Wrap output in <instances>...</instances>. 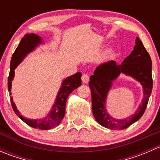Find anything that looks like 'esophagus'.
Listing matches in <instances>:
<instances>
[{"instance_id": "34e87169", "label": "esophagus", "mask_w": 160, "mask_h": 160, "mask_svg": "<svg viewBox=\"0 0 160 160\" xmlns=\"http://www.w3.org/2000/svg\"><path fill=\"white\" fill-rule=\"evenodd\" d=\"M81 79L83 83H88L89 82V76L88 74H83Z\"/></svg>"}]
</instances>
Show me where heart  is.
<instances>
[{
	"instance_id": "1",
	"label": "heart",
	"mask_w": 160,
	"mask_h": 160,
	"mask_svg": "<svg viewBox=\"0 0 160 160\" xmlns=\"http://www.w3.org/2000/svg\"><path fill=\"white\" fill-rule=\"evenodd\" d=\"M107 53L110 57H114V56H115L116 54V51L114 49H111L108 51Z\"/></svg>"
}]
</instances>
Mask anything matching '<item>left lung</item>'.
<instances>
[{"instance_id":"left-lung-1","label":"left lung","mask_w":160,"mask_h":160,"mask_svg":"<svg viewBox=\"0 0 160 160\" xmlns=\"http://www.w3.org/2000/svg\"><path fill=\"white\" fill-rule=\"evenodd\" d=\"M121 73L132 77L140 82L143 86L144 97L133 115L126 119H116L107 112L106 101L112 83ZM90 80L92 111L100 125L111 130H121L127 128L137 122L146 111L152 89V60L140 38L137 37L133 51L122 64H117L113 60L101 64L95 69Z\"/></svg>"}]
</instances>
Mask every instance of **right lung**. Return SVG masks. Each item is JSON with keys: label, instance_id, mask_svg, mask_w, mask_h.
<instances>
[{"label": "right lung", "instance_id": "right-lung-1", "mask_svg": "<svg viewBox=\"0 0 160 160\" xmlns=\"http://www.w3.org/2000/svg\"><path fill=\"white\" fill-rule=\"evenodd\" d=\"M42 38L39 35L34 33L26 34L22 38L11 59L10 73H9L8 80V91L10 92V95H11V83L14 77V70L23 61V59L26 57L28 53L34 51L39 45L42 44ZM81 72H78L62 80L54 104L46 117L39 119H29L24 117L17 109L15 104L13 101L12 97H11V103L13 110L25 123L32 128H39L42 130H48L55 128L59 125L63 119L66 112L67 100L69 95L72 90L81 86Z\"/></svg>", "mask_w": 160, "mask_h": 160}]
</instances>
